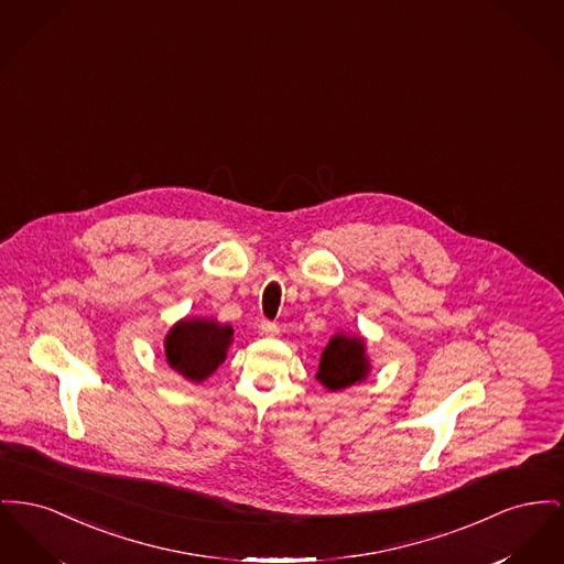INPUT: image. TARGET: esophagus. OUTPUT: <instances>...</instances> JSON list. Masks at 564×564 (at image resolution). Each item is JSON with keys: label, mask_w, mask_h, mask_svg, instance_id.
Returning <instances> with one entry per match:
<instances>
[{"label": "esophagus", "mask_w": 564, "mask_h": 564, "mask_svg": "<svg viewBox=\"0 0 564 564\" xmlns=\"http://www.w3.org/2000/svg\"><path fill=\"white\" fill-rule=\"evenodd\" d=\"M260 330H262V334H265V336H276V334H279V326H276L274 322H262Z\"/></svg>", "instance_id": "obj_1"}]
</instances>
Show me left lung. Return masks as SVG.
Wrapping results in <instances>:
<instances>
[{
	"instance_id": "1",
	"label": "left lung",
	"mask_w": 564,
	"mask_h": 564,
	"mask_svg": "<svg viewBox=\"0 0 564 564\" xmlns=\"http://www.w3.org/2000/svg\"><path fill=\"white\" fill-rule=\"evenodd\" d=\"M370 372L365 336L336 332L322 351L315 379L330 392L362 383Z\"/></svg>"
}]
</instances>
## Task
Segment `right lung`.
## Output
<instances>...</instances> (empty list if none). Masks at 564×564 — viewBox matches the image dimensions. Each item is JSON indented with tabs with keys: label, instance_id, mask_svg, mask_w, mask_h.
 Instances as JSON below:
<instances>
[{
	"label": "right lung",
	"instance_id": "add662e5",
	"mask_svg": "<svg viewBox=\"0 0 564 564\" xmlns=\"http://www.w3.org/2000/svg\"><path fill=\"white\" fill-rule=\"evenodd\" d=\"M232 343V326L213 317H185L167 330L166 362L187 381L202 383L224 365Z\"/></svg>",
	"mask_w": 564,
	"mask_h": 564
}]
</instances>
